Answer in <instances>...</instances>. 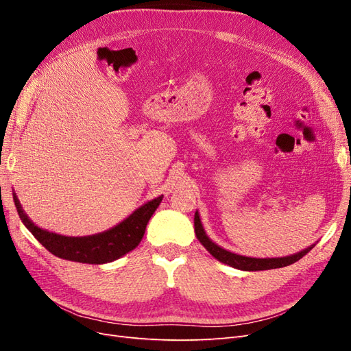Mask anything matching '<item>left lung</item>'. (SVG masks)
<instances>
[{
  "instance_id": "8db88e82",
  "label": "left lung",
  "mask_w": 351,
  "mask_h": 351,
  "mask_svg": "<svg viewBox=\"0 0 351 351\" xmlns=\"http://www.w3.org/2000/svg\"><path fill=\"white\" fill-rule=\"evenodd\" d=\"M195 232L197 240L204 244V247L214 256L215 259H218L219 262L230 265V267L236 268V269H241V271H265V269H275V268H282V267H289V265L297 262L299 259H302L307 252H311L315 244L312 246L306 247L300 252H297L294 254H290V256H282V258H249V256H243V254H237L232 253L230 250H226L224 247L218 246L217 243L212 241L206 231L204 228V224L200 221V215L199 212L196 210L195 214Z\"/></svg>"
}]
</instances>
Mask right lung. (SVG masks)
I'll return each mask as SVG.
<instances>
[{"label":"right lung","mask_w":351,"mask_h":351,"mask_svg":"<svg viewBox=\"0 0 351 351\" xmlns=\"http://www.w3.org/2000/svg\"><path fill=\"white\" fill-rule=\"evenodd\" d=\"M162 197L164 196L161 195L146 202L145 205L137 208L133 214L123 219L120 224L114 226L107 231L84 237H69L35 226L25 214L17 195L13 193L14 205L17 208L20 219H22L25 227L35 236L42 246L61 259L92 265L117 261L124 256L125 253L136 249L145 234L147 222H149L154 212L161 204Z\"/></svg>","instance_id":"right-lung-1"}]
</instances>
